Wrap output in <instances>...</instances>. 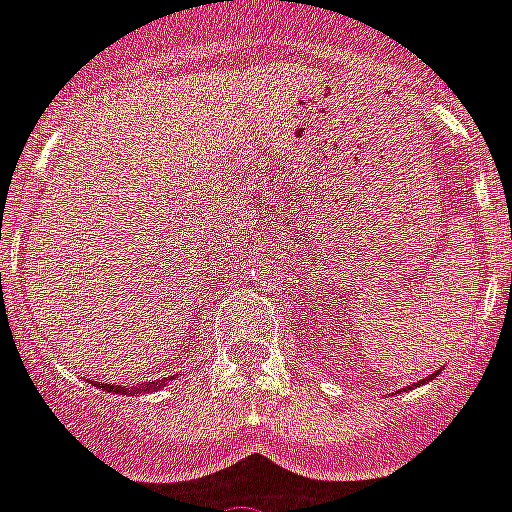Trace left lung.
I'll return each mask as SVG.
<instances>
[{
	"label": "left lung",
	"instance_id": "1",
	"mask_svg": "<svg viewBox=\"0 0 512 512\" xmlns=\"http://www.w3.org/2000/svg\"><path fill=\"white\" fill-rule=\"evenodd\" d=\"M427 381H432V378H427Z\"/></svg>",
	"mask_w": 512,
	"mask_h": 512
}]
</instances>
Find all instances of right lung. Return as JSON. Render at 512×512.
I'll use <instances>...</instances> for the list:
<instances>
[{"label": "right lung", "mask_w": 512, "mask_h": 512, "mask_svg": "<svg viewBox=\"0 0 512 512\" xmlns=\"http://www.w3.org/2000/svg\"><path fill=\"white\" fill-rule=\"evenodd\" d=\"M95 386H100V388H103V391H108V393H124V396H126V393H131V391H134V388H126V386H113V383H98V381H95ZM144 391H150V388L152 386H147V383H144Z\"/></svg>", "instance_id": "add662e5"}]
</instances>
